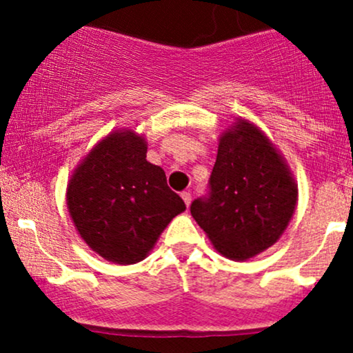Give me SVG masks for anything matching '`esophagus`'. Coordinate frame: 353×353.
I'll return each instance as SVG.
<instances>
[{"label": "esophagus", "instance_id": "esophagus-1", "mask_svg": "<svg viewBox=\"0 0 353 353\" xmlns=\"http://www.w3.org/2000/svg\"><path fill=\"white\" fill-rule=\"evenodd\" d=\"M181 197L182 199H184V202H185V205H190V199H192V196H190V192L189 190H184V192H181Z\"/></svg>", "mask_w": 353, "mask_h": 353}]
</instances>
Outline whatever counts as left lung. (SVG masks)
<instances>
[{"label":"left lung","mask_w":353,"mask_h":353,"mask_svg":"<svg viewBox=\"0 0 353 353\" xmlns=\"http://www.w3.org/2000/svg\"><path fill=\"white\" fill-rule=\"evenodd\" d=\"M297 204V185L282 156L254 124L239 119L221 137L209 190L190 214L225 257L245 261L282 236Z\"/></svg>","instance_id":"8db88e82"}]
</instances>
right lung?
Returning a JSON list of instances; mask_svg holds the SVG:
<instances>
[{
    "mask_svg": "<svg viewBox=\"0 0 353 353\" xmlns=\"http://www.w3.org/2000/svg\"><path fill=\"white\" fill-rule=\"evenodd\" d=\"M148 145L132 131H117L92 149L68 184V208L84 242L121 265L143 261L184 201L159 165L145 161Z\"/></svg>",
    "mask_w": 353,
    "mask_h": 353,
    "instance_id": "right-lung-1",
    "label": "right lung"
}]
</instances>
